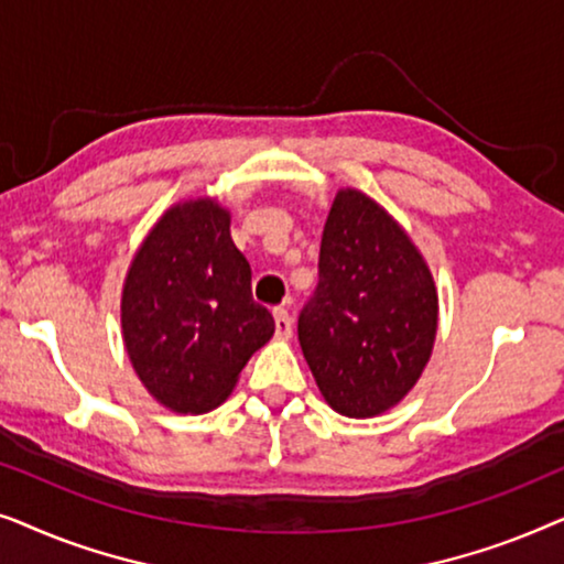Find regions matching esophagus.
Segmentation results:
<instances>
[{"label": "esophagus", "instance_id": "esophagus-1", "mask_svg": "<svg viewBox=\"0 0 564 564\" xmlns=\"http://www.w3.org/2000/svg\"><path fill=\"white\" fill-rule=\"evenodd\" d=\"M274 334L280 338L292 336V315L284 307H276L274 311Z\"/></svg>", "mask_w": 564, "mask_h": 564}]
</instances>
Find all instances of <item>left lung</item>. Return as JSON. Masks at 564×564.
<instances>
[{"instance_id": "8db88e82", "label": "left lung", "mask_w": 564, "mask_h": 564, "mask_svg": "<svg viewBox=\"0 0 564 564\" xmlns=\"http://www.w3.org/2000/svg\"><path fill=\"white\" fill-rule=\"evenodd\" d=\"M318 276L297 321L318 390L349 419L390 411L434 351L438 292L426 259L380 203L346 187L323 226Z\"/></svg>"}]
</instances>
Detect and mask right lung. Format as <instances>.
Wrapping results in <instances>:
<instances>
[{
  "mask_svg": "<svg viewBox=\"0 0 564 564\" xmlns=\"http://www.w3.org/2000/svg\"><path fill=\"white\" fill-rule=\"evenodd\" d=\"M120 323L153 400L184 415L226 403L274 318L253 303L251 267L218 199H182L156 220L122 282Z\"/></svg>",
  "mask_w": 564,
  "mask_h": 564,
  "instance_id": "1",
  "label": "right lung"
}]
</instances>
